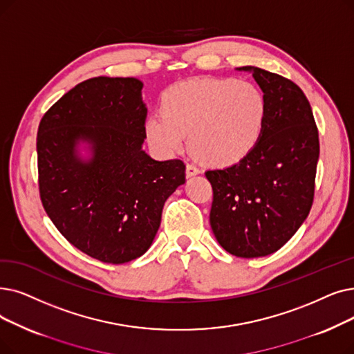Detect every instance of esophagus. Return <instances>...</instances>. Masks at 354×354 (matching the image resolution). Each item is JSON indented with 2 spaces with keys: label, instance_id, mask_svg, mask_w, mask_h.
Wrapping results in <instances>:
<instances>
[{
  "label": "esophagus",
  "instance_id": "34e87169",
  "mask_svg": "<svg viewBox=\"0 0 354 354\" xmlns=\"http://www.w3.org/2000/svg\"><path fill=\"white\" fill-rule=\"evenodd\" d=\"M199 172V169L196 167V166H194V165H187V176L188 178H191V176H195V175H198Z\"/></svg>",
  "mask_w": 354,
  "mask_h": 354
}]
</instances>
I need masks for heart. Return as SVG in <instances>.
I'll use <instances>...</instances> for the list:
<instances>
[{"label": "heart", "mask_w": 354, "mask_h": 354, "mask_svg": "<svg viewBox=\"0 0 354 354\" xmlns=\"http://www.w3.org/2000/svg\"><path fill=\"white\" fill-rule=\"evenodd\" d=\"M160 113L145 121L153 150L172 156L187 142L205 165L227 167L248 158L265 130L268 105L256 85L234 78H198L169 86Z\"/></svg>", "instance_id": "obj_1"}]
</instances>
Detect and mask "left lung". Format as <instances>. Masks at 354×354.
I'll return each instance as SVG.
<instances>
[{"mask_svg": "<svg viewBox=\"0 0 354 354\" xmlns=\"http://www.w3.org/2000/svg\"><path fill=\"white\" fill-rule=\"evenodd\" d=\"M250 72L266 98L260 142L248 158L207 171L214 198L212 233L237 257H262L279 250L308 217L319 156L318 130L302 89L278 73Z\"/></svg>", "mask_w": 354, "mask_h": 354, "instance_id": "obj_1", "label": "left lung"}]
</instances>
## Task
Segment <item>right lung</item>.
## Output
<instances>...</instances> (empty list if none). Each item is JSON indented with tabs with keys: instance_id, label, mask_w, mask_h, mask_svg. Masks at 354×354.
Returning a JSON list of instances; mask_svg holds the SVG:
<instances>
[{
	"instance_id": "add662e5",
	"label": "right lung",
	"mask_w": 354,
	"mask_h": 354,
	"mask_svg": "<svg viewBox=\"0 0 354 354\" xmlns=\"http://www.w3.org/2000/svg\"><path fill=\"white\" fill-rule=\"evenodd\" d=\"M143 82L98 76L60 98L37 131L46 214L72 245L104 263L145 254L166 199L185 183L182 160L143 150Z\"/></svg>"
}]
</instances>
